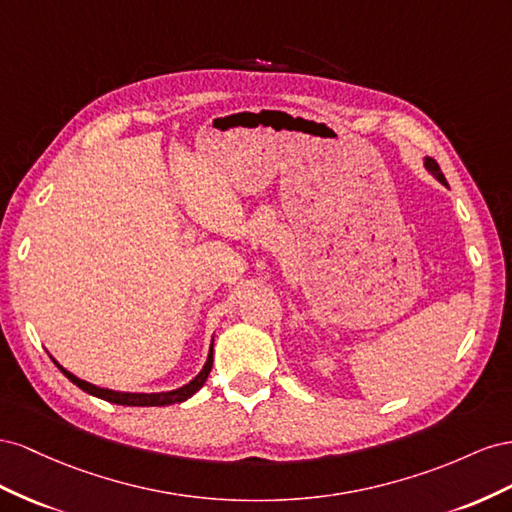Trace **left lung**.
Returning a JSON list of instances; mask_svg holds the SVG:
<instances>
[{"instance_id": "obj_1", "label": "left lung", "mask_w": 512, "mask_h": 512, "mask_svg": "<svg viewBox=\"0 0 512 512\" xmlns=\"http://www.w3.org/2000/svg\"><path fill=\"white\" fill-rule=\"evenodd\" d=\"M425 169H427V171H429L431 175H435V178H437V180H440V182H442L444 186H448V182H446V178H444V173H442L440 165H437L433 158H429V156L425 158Z\"/></svg>"}]
</instances>
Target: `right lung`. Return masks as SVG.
Returning <instances> with one entry per match:
<instances>
[{"instance_id":"right-lung-1","label":"right lung","mask_w":512,"mask_h":512,"mask_svg":"<svg viewBox=\"0 0 512 512\" xmlns=\"http://www.w3.org/2000/svg\"><path fill=\"white\" fill-rule=\"evenodd\" d=\"M214 341V339H212ZM212 352H214V343L210 345V354L206 364H203V369L197 373V377H193L191 382L184 384L182 388H175L169 392H120V390H109V388H100L94 386L90 382H85V379L72 375L70 371H66L60 362H57L53 356L51 360L57 364V369H60L72 384L79 386L83 392L92 394V397H98L102 401H109L115 405H130V407H152V405H173V403H182L186 399H191L193 394L206 384V379L212 371Z\"/></svg>"}]
</instances>
